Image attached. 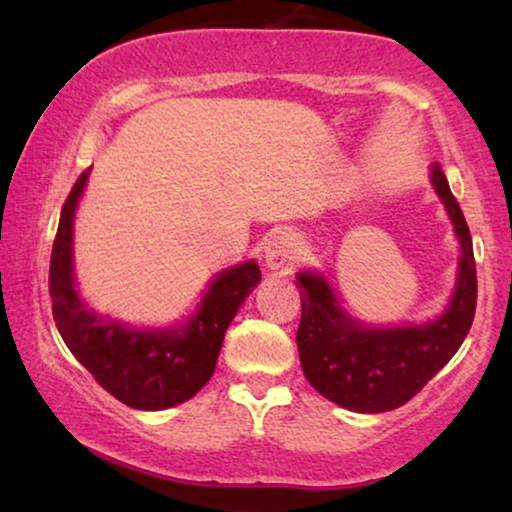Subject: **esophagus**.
Segmentation results:
<instances>
[{"label":"esophagus","instance_id":"34e87169","mask_svg":"<svg viewBox=\"0 0 512 512\" xmlns=\"http://www.w3.org/2000/svg\"><path fill=\"white\" fill-rule=\"evenodd\" d=\"M298 240L289 230H272L265 240V265L270 270L289 272L298 261Z\"/></svg>","mask_w":512,"mask_h":512}]
</instances>
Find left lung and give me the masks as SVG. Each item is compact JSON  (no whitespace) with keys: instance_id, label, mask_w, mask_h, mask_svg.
Returning <instances> with one entry per match:
<instances>
[{"instance_id":"left-lung-1","label":"left lung","mask_w":512,"mask_h":512,"mask_svg":"<svg viewBox=\"0 0 512 512\" xmlns=\"http://www.w3.org/2000/svg\"><path fill=\"white\" fill-rule=\"evenodd\" d=\"M431 181L461 242L459 282L443 317L424 326L359 328L345 317L324 279L312 272L298 275L300 366L321 396L347 410L401 408L452 359L473 324L478 275L471 233L440 165L433 167Z\"/></svg>"}]
</instances>
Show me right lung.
Instances as JSON below:
<instances>
[{
	"mask_svg": "<svg viewBox=\"0 0 512 512\" xmlns=\"http://www.w3.org/2000/svg\"><path fill=\"white\" fill-rule=\"evenodd\" d=\"M81 172L60 212L48 270L55 326L81 366L118 401L137 410H163L193 398L214 375L223 335L237 307L261 282L254 261L221 272L191 324L179 331H130L88 312L74 291L72 219L86 186Z\"/></svg>",
	"mask_w": 512,
	"mask_h": 512,
	"instance_id": "1",
	"label": "right lung"
}]
</instances>
